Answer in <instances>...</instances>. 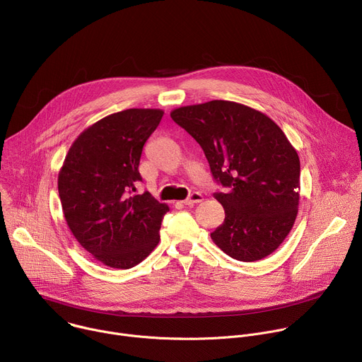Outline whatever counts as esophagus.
I'll list each match as a JSON object with an SVG mask.
<instances>
[{"label": "esophagus", "instance_id": "esophagus-1", "mask_svg": "<svg viewBox=\"0 0 362 362\" xmlns=\"http://www.w3.org/2000/svg\"><path fill=\"white\" fill-rule=\"evenodd\" d=\"M202 200H203V194L199 192H193V193H190V196L186 200H183V203L187 206H193L196 203H200Z\"/></svg>", "mask_w": 362, "mask_h": 362}]
</instances>
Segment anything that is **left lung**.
Segmentation results:
<instances>
[{"label":"left lung","instance_id":"8db88e82","mask_svg":"<svg viewBox=\"0 0 362 362\" xmlns=\"http://www.w3.org/2000/svg\"><path fill=\"white\" fill-rule=\"evenodd\" d=\"M170 117L203 148L218 185L225 221L214 242L242 262L271 255L291 232L299 204L300 165L281 127L235 101L212 100Z\"/></svg>","mask_w":362,"mask_h":362}]
</instances>
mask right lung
Instances as JSON below:
<instances>
[{
  "mask_svg": "<svg viewBox=\"0 0 362 362\" xmlns=\"http://www.w3.org/2000/svg\"><path fill=\"white\" fill-rule=\"evenodd\" d=\"M163 117L159 109H129L98 120L71 144L59 173L66 222L77 242L97 261L129 269L158 246L169 206L141 182V150Z\"/></svg>",
  "mask_w": 362,
  "mask_h": 362,
  "instance_id": "obj_1",
  "label": "right lung"
}]
</instances>
